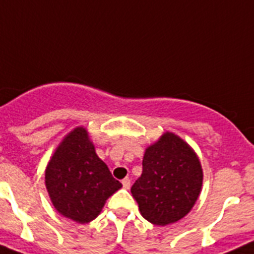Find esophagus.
<instances>
[{"label":"esophagus","mask_w":254,"mask_h":254,"mask_svg":"<svg viewBox=\"0 0 254 254\" xmlns=\"http://www.w3.org/2000/svg\"><path fill=\"white\" fill-rule=\"evenodd\" d=\"M123 187H124L125 189H129L130 188V179L129 178H125V179H123Z\"/></svg>","instance_id":"obj_1"}]
</instances>
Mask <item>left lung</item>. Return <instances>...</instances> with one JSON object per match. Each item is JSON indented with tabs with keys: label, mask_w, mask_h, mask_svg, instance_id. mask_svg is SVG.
Wrapping results in <instances>:
<instances>
[{
	"label": "left lung",
	"mask_w": 254,
	"mask_h": 254,
	"mask_svg": "<svg viewBox=\"0 0 254 254\" xmlns=\"http://www.w3.org/2000/svg\"><path fill=\"white\" fill-rule=\"evenodd\" d=\"M142 175L131 194L147 221L173 224L194 206L202 188V167L193 149L179 136L166 133L145 149Z\"/></svg>",
	"instance_id": "left-lung-1"
}]
</instances>
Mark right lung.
<instances>
[{
    "mask_svg": "<svg viewBox=\"0 0 254 254\" xmlns=\"http://www.w3.org/2000/svg\"><path fill=\"white\" fill-rule=\"evenodd\" d=\"M46 187L61 215L84 224L100 215L106 199L123 185L97 156L87 130L76 127L52 156Z\"/></svg>",
    "mask_w": 254,
    "mask_h": 254,
    "instance_id": "add662e5",
    "label": "right lung"
}]
</instances>
